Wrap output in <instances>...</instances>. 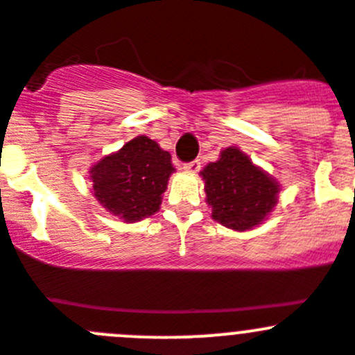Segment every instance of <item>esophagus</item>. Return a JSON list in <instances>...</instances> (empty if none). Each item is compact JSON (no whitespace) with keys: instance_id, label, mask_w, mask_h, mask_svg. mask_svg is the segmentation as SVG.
Masks as SVG:
<instances>
[{"instance_id":"34e87169","label":"esophagus","mask_w":355,"mask_h":355,"mask_svg":"<svg viewBox=\"0 0 355 355\" xmlns=\"http://www.w3.org/2000/svg\"><path fill=\"white\" fill-rule=\"evenodd\" d=\"M183 168L187 172H191V174H197L198 171H200V162L198 160H193V162H188V164L183 165Z\"/></svg>"}]
</instances>
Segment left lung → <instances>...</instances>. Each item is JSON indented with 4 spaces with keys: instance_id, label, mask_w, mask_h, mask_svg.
I'll return each instance as SVG.
<instances>
[{
    "instance_id": "8db88e82",
    "label": "left lung",
    "mask_w": 355,
    "mask_h": 355,
    "mask_svg": "<svg viewBox=\"0 0 355 355\" xmlns=\"http://www.w3.org/2000/svg\"><path fill=\"white\" fill-rule=\"evenodd\" d=\"M200 175L212 219L230 230H254L279 202L281 184L237 146L221 150L218 160L205 165Z\"/></svg>"
}]
</instances>
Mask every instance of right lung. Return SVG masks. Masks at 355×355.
Masks as SVG:
<instances>
[{"label":"right lung","mask_w":355,"mask_h":355,"mask_svg":"<svg viewBox=\"0 0 355 355\" xmlns=\"http://www.w3.org/2000/svg\"><path fill=\"white\" fill-rule=\"evenodd\" d=\"M174 171L168 151L148 136H137L96 162L89 174L96 200L121 221L137 223L160 209Z\"/></svg>","instance_id":"obj_1"}]
</instances>
